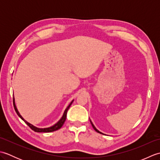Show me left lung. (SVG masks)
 Listing matches in <instances>:
<instances>
[{
  "label": "left lung",
  "instance_id": "left-lung-1",
  "mask_svg": "<svg viewBox=\"0 0 160 160\" xmlns=\"http://www.w3.org/2000/svg\"><path fill=\"white\" fill-rule=\"evenodd\" d=\"M90 122H91V125H92V127H93V128H94V130H95V131H96V132H99V133H102V132H100L99 131H98V130H97V129H96V128L94 127V125L93 124V123H92V122H91V120H90Z\"/></svg>",
  "mask_w": 160,
  "mask_h": 160
}]
</instances>
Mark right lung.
<instances>
[{"instance_id": "right-lung-1", "label": "right lung", "mask_w": 160, "mask_h": 160, "mask_svg": "<svg viewBox=\"0 0 160 160\" xmlns=\"http://www.w3.org/2000/svg\"><path fill=\"white\" fill-rule=\"evenodd\" d=\"M72 102H73V101L71 102L70 103V104L69 105V106L67 107V108L65 109V111H64V114H63V115H62V118H61L60 120L55 125H53V127H49V128H36V127H33V125H32L31 124L28 123V122H26L25 120H24V119L22 118L21 115H20V113H18V110H17V108H16V105H15V102H14V98H13V107H14V109H15V111H16V112L17 115H18V116H19L20 118H21L22 120L24 122H25L27 124H28V125L29 126V128H32V130H33V131H35V132H53V131H55L58 130V129H60L61 127H62V125H63L64 123V122H65V120H66L67 111H68V109H69V107H70V106L71 105V104H72Z\"/></svg>"}]
</instances>
